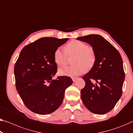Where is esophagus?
<instances>
[{"label":"esophagus","mask_w":133,"mask_h":133,"mask_svg":"<svg viewBox=\"0 0 133 133\" xmlns=\"http://www.w3.org/2000/svg\"><path fill=\"white\" fill-rule=\"evenodd\" d=\"M77 79H78V78H77V77H72V78L73 82H75V81H76Z\"/></svg>","instance_id":"obj_1"}]
</instances>
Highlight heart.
Here are the masks:
<instances>
[{"instance_id": "obj_1", "label": "heart", "mask_w": 133, "mask_h": 133, "mask_svg": "<svg viewBox=\"0 0 133 133\" xmlns=\"http://www.w3.org/2000/svg\"><path fill=\"white\" fill-rule=\"evenodd\" d=\"M67 56H75L72 62L74 65L60 68L58 74L61 75L73 77L82 74L86 69L90 70L96 60L95 51L92 47L77 40L69 42L65 46V50L61 48L55 50L54 55L55 64L60 67L65 66L67 62Z\"/></svg>"}]
</instances>
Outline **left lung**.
<instances>
[{
  "mask_svg": "<svg viewBox=\"0 0 133 133\" xmlns=\"http://www.w3.org/2000/svg\"><path fill=\"white\" fill-rule=\"evenodd\" d=\"M89 43L95 51L94 66L83 78L85 87L81 90L84 105L94 114L103 115L113 109L121 97L125 79L123 62L119 52L98 34L77 38ZM95 80V85L91 81Z\"/></svg>",
  "mask_w": 133,
  "mask_h": 133,
  "instance_id": "left-lung-1",
  "label": "left lung"
}]
</instances>
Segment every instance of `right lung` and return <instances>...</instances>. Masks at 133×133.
Returning <instances> with one entry per match:
<instances>
[{
    "label": "right lung",
    "mask_w": 133,
    "mask_h": 133,
    "mask_svg": "<svg viewBox=\"0 0 133 133\" xmlns=\"http://www.w3.org/2000/svg\"><path fill=\"white\" fill-rule=\"evenodd\" d=\"M68 38L43 37L22 49L14 67L16 88L26 107L40 115L56 111L65 91L72 84L67 76L52 78L57 72L55 50Z\"/></svg>",
    "instance_id": "1"
}]
</instances>
